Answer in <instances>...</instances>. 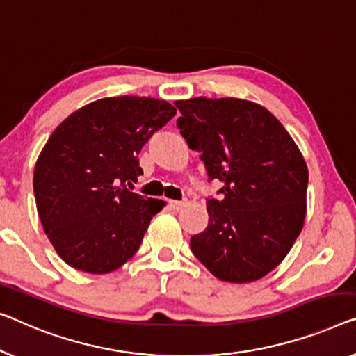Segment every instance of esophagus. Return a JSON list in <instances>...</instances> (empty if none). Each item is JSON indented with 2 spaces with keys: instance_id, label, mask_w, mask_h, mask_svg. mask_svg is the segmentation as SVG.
<instances>
[{
  "instance_id": "34e87169",
  "label": "esophagus",
  "mask_w": 356,
  "mask_h": 356,
  "mask_svg": "<svg viewBox=\"0 0 356 356\" xmlns=\"http://www.w3.org/2000/svg\"><path fill=\"white\" fill-rule=\"evenodd\" d=\"M169 206H171V209H174V211H179V209H182L184 206H185V201L169 200Z\"/></svg>"
}]
</instances>
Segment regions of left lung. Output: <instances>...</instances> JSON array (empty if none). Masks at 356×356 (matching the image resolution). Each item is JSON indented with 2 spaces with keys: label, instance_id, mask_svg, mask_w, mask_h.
Listing matches in <instances>:
<instances>
[{
  "label": "left lung",
  "instance_id": "obj_1",
  "mask_svg": "<svg viewBox=\"0 0 356 356\" xmlns=\"http://www.w3.org/2000/svg\"><path fill=\"white\" fill-rule=\"evenodd\" d=\"M180 134L201 153L220 200L190 238L195 257L222 281L251 283L283 261L304 227L309 169L284 126L243 99L176 100Z\"/></svg>",
  "mask_w": 356,
  "mask_h": 356
}]
</instances>
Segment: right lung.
Returning <instances> with one entry per match:
<instances>
[{
  "instance_id": "obj_1",
  "label": "right lung",
  "mask_w": 356,
  "mask_h": 356,
  "mask_svg": "<svg viewBox=\"0 0 356 356\" xmlns=\"http://www.w3.org/2000/svg\"><path fill=\"white\" fill-rule=\"evenodd\" d=\"M177 110L152 97H105L56 127L35 164L40 220L60 259L81 272H113L137 252L152 217L166 204L126 187L139 153Z\"/></svg>"
}]
</instances>
